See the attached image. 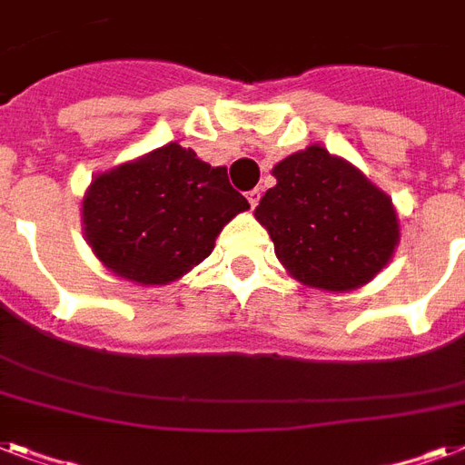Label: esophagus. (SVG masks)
<instances>
[{
	"label": "esophagus",
	"mask_w": 465,
	"mask_h": 465,
	"mask_svg": "<svg viewBox=\"0 0 465 465\" xmlns=\"http://www.w3.org/2000/svg\"><path fill=\"white\" fill-rule=\"evenodd\" d=\"M246 197H248V204H251V210H255V204L261 203V190L253 188L251 193H246Z\"/></svg>",
	"instance_id": "obj_1"
}]
</instances>
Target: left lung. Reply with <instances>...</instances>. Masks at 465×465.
Masks as SVG:
<instances>
[{"label":"left lung","instance_id":"8db88e82","mask_svg":"<svg viewBox=\"0 0 465 465\" xmlns=\"http://www.w3.org/2000/svg\"><path fill=\"white\" fill-rule=\"evenodd\" d=\"M275 188L255 219L294 280L328 292L374 280L396 251L401 232L391 197L352 163L311 144L272 168Z\"/></svg>","mask_w":465,"mask_h":465}]
</instances>
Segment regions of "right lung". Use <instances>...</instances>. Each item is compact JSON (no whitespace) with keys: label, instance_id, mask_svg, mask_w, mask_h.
<instances>
[{"label":"right lung","instance_id":"add662e5","mask_svg":"<svg viewBox=\"0 0 465 465\" xmlns=\"http://www.w3.org/2000/svg\"><path fill=\"white\" fill-rule=\"evenodd\" d=\"M248 207L224 166L171 142L91 181L84 236L118 277L168 284L203 262L224 224Z\"/></svg>","mask_w":465,"mask_h":465}]
</instances>
